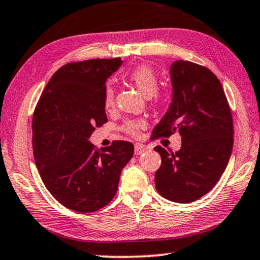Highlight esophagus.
<instances>
[{
	"label": "esophagus",
	"instance_id": "34e87169",
	"mask_svg": "<svg viewBox=\"0 0 260 260\" xmlns=\"http://www.w3.org/2000/svg\"><path fill=\"white\" fill-rule=\"evenodd\" d=\"M145 151H146V147H145L143 144H136V146H134V153L137 155H140L141 153H144Z\"/></svg>",
	"mask_w": 260,
	"mask_h": 260
}]
</instances>
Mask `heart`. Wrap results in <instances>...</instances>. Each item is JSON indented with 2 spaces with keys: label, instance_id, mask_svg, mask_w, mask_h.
Here are the masks:
<instances>
[{
  "label": "heart",
  "instance_id": "obj_1",
  "mask_svg": "<svg viewBox=\"0 0 260 260\" xmlns=\"http://www.w3.org/2000/svg\"><path fill=\"white\" fill-rule=\"evenodd\" d=\"M128 79L137 86V89L146 98H151L155 94L158 89V78L155 72L150 67L140 65L128 74ZM105 106L110 107L114 102V91L109 84L105 90ZM145 126V122L141 120H129L122 126L124 132L131 136H137L141 127Z\"/></svg>",
  "mask_w": 260,
  "mask_h": 260
}]
</instances>
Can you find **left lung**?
Here are the masks:
<instances>
[{"label":"left lung","instance_id":"obj_1","mask_svg":"<svg viewBox=\"0 0 260 260\" xmlns=\"http://www.w3.org/2000/svg\"><path fill=\"white\" fill-rule=\"evenodd\" d=\"M172 99L153 129V138L182 136V147L161 157L155 189L166 200L189 203L206 195L219 181L233 150V119L223 88L209 69L176 60L170 67Z\"/></svg>","mask_w":260,"mask_h":260}]
</instances>
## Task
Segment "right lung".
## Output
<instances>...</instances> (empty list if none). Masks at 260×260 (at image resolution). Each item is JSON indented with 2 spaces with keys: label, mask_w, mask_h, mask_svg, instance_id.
Here are the masks:
<instances>
[{
  "label": "right lung",
  "mask_w": 260,
  "mask_h": 260,
  "mask_svg": "<svg viewBox=\"0 0 260 260\" xmlns=\"http://www.w3.org/2000/svg\"><path fill=\"white\" fill-rule=\"evenodd\" d=\"M120 58L69 63L54 72L33 114L34 160L58 202L78 213L103 208L115 196L132 143L116 140L98 151L89 139L106 115V82Z\"/></svg>",
  "instance_id": "right-lung-1"
}]
</instances>
